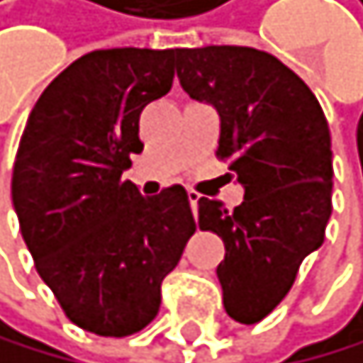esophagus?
I'll return each instance as SVG.
<instances>
[{
	"instance_id": "obj_1",
	"label": "esophagus",
	"mask_w": 363,
	"mask_h": 363,
	"mask_svg": "<svg viewBox=\"0 0 363 363\" xmlns=\"http://www.w3.org/2000/svg\"><path fill=\"white\" fill-rule=\"evenodd\" d=\"M199 195L197 191H189V202H191V208H193V213H197V202H199Z\"/></svg>"
}]
</instances>
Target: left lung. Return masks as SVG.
I'll return each instance as SVG.
<instances>
[{
	"label": "left lung",
	"instance_id": "1",
	"mask_svg": "<svg viewBox=\"0 0 363 363\" xmlns=\"http://www.w3.org/2000/svg\"><path fill=\"white\" fill-rule=\"evenodd\" d=\"M184 91L216 107L218 157L245 189L240 206L199 197V229L224 240V310L258 323L285 298L333 213V150L319 101L292 69L249 47L177 51Z\"/></svg>",
	"mask_w": 363,
	"mask_h": 363
}]
</instances>
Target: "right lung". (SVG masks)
I'll return each mask as SVG.
<instances>
[{
  "instance_id": "obj_1",
  "label": "right lung",
  "mask_w": 363,
  "mask_h": 363,
  "mask_svg": "<svg viewBox=\"0 0 363 363\" xmlns=\"http://www.w3.org/2000/svg\"><path fill=\"white\" fill-rule=\"evenodd\" d=\"M179 49H101L42 91L13 166V206L42 281L78 328L128 337L150 323L195 218L184 186L143 197L123 179L139 116L172 87Z\"/></svg>"
}]
</instances>
